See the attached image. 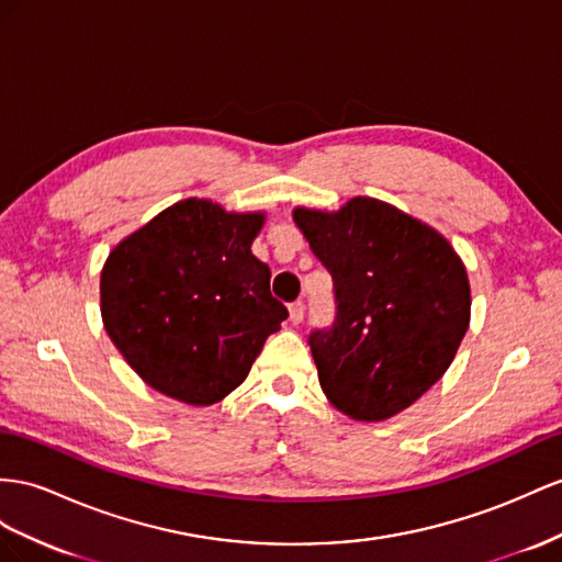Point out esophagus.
I'll return each mask as SVG.
<instances>
[{
    "label": "esophagus",
    "instance_id": "esophagus-1",
    "mask_svg": "<svg viewBox=\"0 0 562 562\" xmlns=\"http://www.w3.org/2000/svg\"><path fill=\"white\" fill-rule=\"evenodd\" d=\"M304 313H306L304 301H294V304L290 306V323L299 325L301 321H304Z\"/></svg>",
    "mask_w": 562,
    "mask_h": 562
}]
</instances>
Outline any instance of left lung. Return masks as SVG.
Here are the masks:
<instances>
[{"instance_id":"8db88e82","label":"left lung","mask_w":562,"mask_h":562,"mask_svg":"<svg viewBox=\"0 0 562 562\" xmlns=\"http://www.w3.org/2000/svg\"><path fill=\"white\" fill-rule=\"evenodd\" d=\"M294 223L335 284V321L308 337L323 392L353 420L392 418L439 382L468 333L465 266L437 229L378 199L294 209Z\"/></svg>"}]
</instances>
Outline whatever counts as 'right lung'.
I'll return each mask as SVG.
<instances>
[{
	"label": "right lung",
	"instance_id": "1",
	"mask_svg": "<svg viewBox=\"0 0 562 562\" xmlns=\"http://www.w3.org/2000/svg\"><path fill=\"white\" fill-rule=\"evenodd\" d=\"M263 213L184 199L125 237L102 270V321L137 375L190 406L247 380L286 308L251 254Z\"/></svg>",
	"mask_w": 562,
	"mask_h": 562
}]
</instances>
